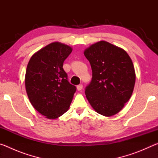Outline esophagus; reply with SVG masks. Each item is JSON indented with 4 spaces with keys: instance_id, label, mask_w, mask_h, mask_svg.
<instances>
[{
    "instance_id": "obj_1",
    "label": "esophagus",
    "mask_w": 158,
    "mask_h": 158,
    "mask_svg": "<svg viewBox=\"0 0 158 158\" xmlns=\"http://www.w3.org/2000/svg\"><path fill=\"white\" fill-rule=\"evenodd\" d=\"M77 90H81L82 89H83V85L79 84V85H77Z\"/></svg>"
}]
</instances>
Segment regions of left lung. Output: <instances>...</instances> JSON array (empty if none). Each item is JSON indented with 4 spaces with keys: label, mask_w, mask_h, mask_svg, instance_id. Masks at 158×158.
<instances>
[{
    "label": "left lung",
    "mask_w": 158,
    "mask_h": 158,
    "mask_svg": "<svg viewBox=\"0 0 158 158\" xmlns=\"http://www.w3.org/2000/svg\"><path fill=\"white\" fill-rule=\"evenodd\" d=\"M92 69V80L85 94L94 110L111 116L130 100L135 84L132 61L125 50L100 41L84 51Z\"/></svg>",
    "instance_id": "obj_1"
}]
</instances>
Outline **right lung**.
<instances>
[{"label": "right lung", "mask_w": 158, "mask_h": 158, "mask_svg": "<svg viewBox=\"0 0 158 158\" xmlns=\"http://www.w3.org/2000/svg\"><path fill=\"white\" fill-rule=\"evenodd\" d=\"M73 49L53 42L32 56L27 65L25 85L31 105L42 115L54 119L68 111L77 88L69 84L63 62Z\"/></svg>", "instance_id": "obj_1"}]
</instances>
